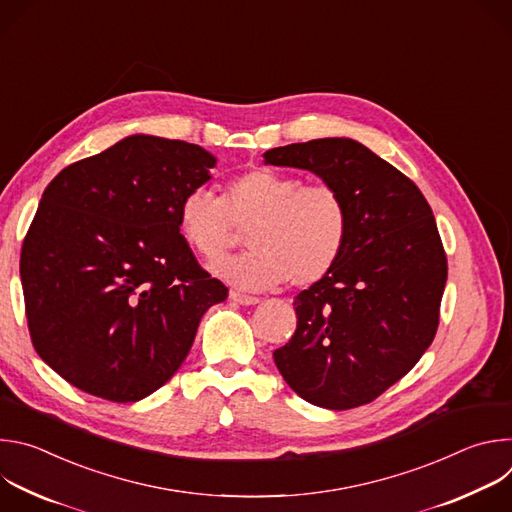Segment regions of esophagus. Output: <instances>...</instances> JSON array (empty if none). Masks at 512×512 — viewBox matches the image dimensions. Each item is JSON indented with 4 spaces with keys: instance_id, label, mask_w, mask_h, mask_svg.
Instances as JSON below:
<instances>
[{
    "instance_id": "obj_1",
    "label": "esophagus",
    "mask_w": 512,
    "mask_h": 512,
    "mask_svg": "<svg viewBox=\"0 0 512 512\" xmlns=\"http://www.w3.org/2000/svg\"><path fill=\"white\" fill-rule=\"evenodd\" d=\"M229 298H231V302H235L239 306H255V304H259V298L247 296V294H239V291H231Z\"/></svg>"
}]
</instances>
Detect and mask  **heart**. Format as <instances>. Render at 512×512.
I'll list each match as a JSON object with an SVG mask.
<instances>
[{
	"label": "heart",
	"instance_id": "heart-1",
	"mask_svg": "<svg viewBox=\"0 0 512 512\" xmlns=\"http://www.w3.org/2000/svg\"><path fill=\"white\" fill-rule=\"evenodd\" d=\"M249 229V253L214 267L229 283L259 291L285 279L296 287L322 281L338 263L348 237V206L326 184H310L271 168H255L227 184L225 198L200 186L178 204L186 243L208 263L221 261Z\"/></svg>",
	"mask_w": 512,
	"mask_h": 512
}]
</instances>
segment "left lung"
Returning <instances> with one entry per match:
<instances>
[{"mask_svg": "<svg viewBox=\"0 0 512 512\" xmlns=\"http://www.w3.org/2000/svg\"><path fill=\"white\" fill-rule=\"evenodd\" d=\"M263 158L316 174L348 206L344 251L296 296V334L273 360L312 405L371 403L415 367L440 324L448 259L433 212L405 174L348 137L291 143Z\"/></svg>", "mask_w": 512, "mask_h": 512, "instance_id": "8db88e82", "label": "left lung"}]
</instances>
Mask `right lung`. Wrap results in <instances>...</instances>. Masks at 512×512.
<instances>
[{
    "label": "right lung",
    "instance_id": "obj_1",
    "mask_svg": "<svg viewBox=\"0 0 512 512\" xmlns=\"http://www.w3.org/2000/svg\"><path fill=\"white\" fill-rule=\"evenodd\" d=\"M214 166L196 143L135 133L48 184L20 277L32 344L64 381L135 403L180 369L206 310L229 296L178 227L182 196Z\"/></svg>",
    "mask_w": 512,
    "mask_h": 512
}]
</instances>
